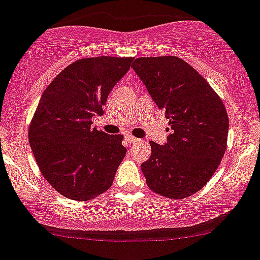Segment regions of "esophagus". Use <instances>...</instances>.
Instances as JSON below:
<instances>
[{
  "label": "esophagus",
  "instance_id": "1",
  "mask_svg": "<svg viewBox=\"0 0 260 260\" xmlns=\"http://www.w3.org/2000/svg\"><path fill=\"white\" fill-rule=\"evenodd\" d=\"M125 141H127L129 144H132V143H136L138 139L136 137H132V136H125Z\"/></svg>",
  "mask_w": 260,
  "mask_h": 260
}]
</instances>
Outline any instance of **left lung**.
<instances>
[{
  "instance_id": "8db88e82",
  "label": "left lung",
  "mask_w": 260,
  "mask_h": 260,
  "mask_svg": "<svg viewBox=\"0 0 260 260\" xmlns=\"http://www.w3.org/2000/svg\"><path fill=\"white\" fill-rule=\"evenodd\" d=\"M132 68L171 124L167 143L151 142V157L141 166L147 185L172 199L194 194L225 152L229 119L222 100L178 57H141Z\"/></svg>"
}]
</instances>
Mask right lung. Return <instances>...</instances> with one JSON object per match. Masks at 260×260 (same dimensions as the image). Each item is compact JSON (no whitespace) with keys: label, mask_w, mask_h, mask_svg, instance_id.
Here are the masks:
<instances>
[{"label":"right lung","mask_w":260,"mask_h":260,"mask_svg":"<svg viewBox=\"0 0 260 260\" xmlns=\"http://www.w3.org/2000/svg\"><path fill=\"white\" fill-rule=\"evenodd\" d=\"M132 57H93L64 68L42 93L28 141L41 173L62 196L88 201L109 189L127 149L122 135L92 128Z\"/></svg>","instance_id":"right-lung-1"}]
</instances>
